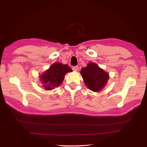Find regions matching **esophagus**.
<instances>
[{
  "label": "esophagus",
  "instance_id": "esophagus-1",
  "mask_svg": "<svg viewBox=\"0 0 147 147\" xmlns=\"http://www.w3.org/2000/svg\"><path fill=\"white\" fill-rule=\"evenodd\" d=\"M72 69H73V71H78V69H79V67H78V65H76V66H73V67H72Z\"/></svg>",
  "mask_w": 147,
  "mask_h": 147
}]
</instances>
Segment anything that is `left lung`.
<instances>
[{"label":"left lung","mask_w":147,"mask_h":147,"mask_svg":"<svg viewBox=\"0 0 147 147\" xmlns=\"http://www.w3.org/2000/svg\"><path fill=\"white\" fill-rule=\"evenodd\" d=\"M85 85L93 92H99L104 88L109 80V74L94 62H89L81 71Z\"/></svg>","instance_id":"left-lung-1"}]
</instances>
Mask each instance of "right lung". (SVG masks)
Listing matches in <instances>:
<instances>
[{
    "label": "right lung",
    "instance_id": "obj_1",
    "mask_svg": "<svg viewBox=\"0 0 147 147\" xmlns=\"http://www.w3.org/2000/svg\"><path fill=\"white\" fill-rule=\"evenodd\" d=\"M73 70L67 64H62L60 62L53 64L40 76L43 88L51 90L59 86L63 82L65 74Z\"/></svg>",
    "mask_w": 147,
    "mask_h": 147
}]
</instances>
